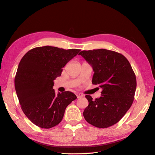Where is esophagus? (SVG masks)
Instances as JSON below:
<instances>
[{
	"label": "esophagus",
	"instance_id": "obj_1",
	"mask_svg": "<svg viewBox=\"0 0 155 155\" xmlns=\"http://www.w3.org/2000/svg\"><path fill=\"white\" fill-rule=\"evenodd\" d=\"M77 98H80V97H82L83 96L81 94H80V93H77Z\"/></svg>",
	"mask_w": 155,
	"mask_h": 155
}]
</instances>
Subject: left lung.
Segmentation results:
<instances>
[{"instance_id":"8db88e82","label":"left lung","mask_w":155,"mask_h":155,"mask_svg":"<svg viewBox=\"0 0 155 155\" xmlns=\"http://www.w3.org/2000/svg\"><path fill=\"white\" fill-rule=\"evenodd\" d=\"M79 55L92 67V84L102 89L101 96L95 100L86 95L89 104L83 116L97 128L115 124L134 101L137 83L132 66L124 55L111 50H83Z\"/></svg>"}]
</instances>
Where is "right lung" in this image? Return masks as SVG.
I'll return each instance as SVG.
<instances>
[{"label":"right lung","mask_w":155,"mask_h":155,"mask_svg":"<svg viewBox=\"0 0 155 155\" xmlns=\"http://www.w3.org/2000/svg\"><path fill=\"white\" fill-rule=\"evenodd\" d=\"M80 51L37 47L21 59L15 77V89L23 112L35 125L46 129L58 125L67 107L77 99L69 91L56 94L53 86L63 67Z\"/></svg>","instance_id":"add662e5"}]
</instances>
